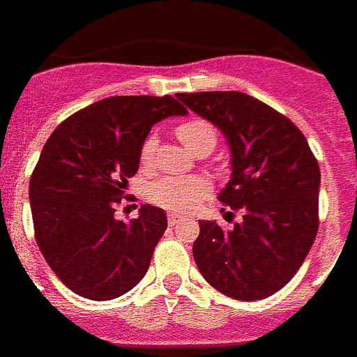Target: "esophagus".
<instances>
[{
	"label": "esophagus",
	"mask_w": 357,
	"mask_h": 357,
	"mask_svg": "<svg viewBox=\"0 0 357 357\" xmlns=\"http://www.w3.org/2000/svg\"><path fill=\"white\" fill-rule=\"evenodd\" d=\"M178 221H181V217H178V215H174V213L167 215V223H169V227H174Z\"/></svg>",
	"instance_id": "1"
}]
</instances>
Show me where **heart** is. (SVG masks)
Instances as JSON below:
<instances>
[{"instance_id":"1","label":"heart","mask_w":357,"mask_h":357,"mask_svg":"<svg viewBox=\"0 0 357 357\" xmlns=\"http://www.w3.org/2000/svg\"><path fill=\"white\" fill-rule=\"evenodd\" d=\"M176 136L181 138L184 146H188L196 153L204 148L213 150L215 142H217L215 126L204 119H190V121L181 123L176 126ZM155 151H158V136L148 134L144 138L142 146H140V163L144 167L153 165ZM211 190H213L211 181L202 176V174L165 176V178H159L158 183L151 184L150 199L153 204L169 209V211L186 213V211H192L194 207H198L211 194Z\"/></svg>"}]
</instances>
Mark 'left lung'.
Masks as SVG:
<instances>
[{
  "mask_svg": "<svg viewBox=\"0 0 357 357\" xmlns=\"http://www.w3.org/2000/svg\"><path fill=\"white\" fill-rule=\"evenodd\" d=\"M176 98L223 130L231 146L232 174L219 199L232 211H242V223L232 231L199 221L192 248L196 265L204 279L229 298L264 300L294 277L317 236V159L290 119L248 93L196 92Z\"/></svg>",
  "mask_w": 357,
  "mask_h": 357,
  "instance_id": "8db88e82",
  "label": "left lung"
}]
</instances>
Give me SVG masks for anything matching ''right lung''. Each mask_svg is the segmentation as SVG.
Wrapping results in <instances>:
<instances>
[{
	"label": "right lung",
	"instance_id": "add662e5",
	"mask_svg": "<svg viewBox=\"0 0 357 357\" xmlns=\"http://www.w3.org/2000/svg\"><path fill=\"white\" fill-rule=\"evenodd\" d=\"M173 96H115L77 111L47 138L30 176V209L38 248L75 294L113 300L148 273L167 229L161 207L140 206L123 223L115 204L140 165L151 126L186 115Z\"/></svg>",
	"mask_w": 357,
	"mask_h": 357
}]
</instances>
